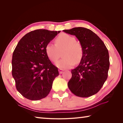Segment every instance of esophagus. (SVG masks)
I'll use <instances>...</instances> for the list:
<instances>
[{
    "label": "esophagus",
    "mask_w": 123,
    "mask_h": 123,
    "mask_svg": "<svg viewBox=\"0 0 123 123\" xmlns=\"http://www.w3.org/2000/svg\"><path fill=\"white\" fill-rule=\"evenodd\" d=\"M58 71H59V73L60 74H62L63 73V70H62L61 69H59Z\"/></svg>",
    "instance_id": "obj_1"
}]
</instances>
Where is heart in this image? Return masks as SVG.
Returning <instances> with one entry per match:
<instances>
[{"label":"heart","instance_id":"heart-1","mask_svg":"<svg viewBox=\"0 0 123 123\" xmlns=\"http://www.w3.org/2000/svg\"><path fill=\"white\" fill-rule=\"evenodd\" d=\"M55 43H48L45 47V52L50 61L55 62L59 58V50L63 49V58L56 64L59 69H66L78 64L82 59L84 50L81 43L76 41L75 37L62 33L56 38Z\"/></svg>","mask_w":123,"mask_h":123}]
</instances>
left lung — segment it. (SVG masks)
<instances>
[{"label": "left lung", "mask_w": 123, "mask_h": 123, "mask_svg": "<svg viewBox=\"0 0 123 123\" xmlns=\"http://www.w3.org/2000/svg\"><path fill=\"white\" fill-rule=\"evenodd\" d=\"M63 31L75 35L84 50L80 64L71 71L72 76L68 83L69 89L80 97L96 94L107 78L110 57L107 48L100 38L89 29L75 27Z\"/></svg>", "instance_id": "left-lung-1"}]
</instances>
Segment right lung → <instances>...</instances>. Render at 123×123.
I'll list each match as a JSON object with an SVG mask.
<instances>
[{
  "label": "right lung",
  "mask_w": 123,
  "mask_h": 123,
  "mask_svg": "<svg viewBox=\"0 0 123 123\" xmlns=\"http://www.w3.org/2000/svg\"><path fill=\"white\" fill-rule=\"evenodd\" d=\"M60 32L31 31L19 40L13 51L12 75L16 89L27 99L37 100L46 97L59 75L57 67L46 54L45 47Z\"/></svg>",
  "instance_id": "right-lung-1"
}]
</instances>
